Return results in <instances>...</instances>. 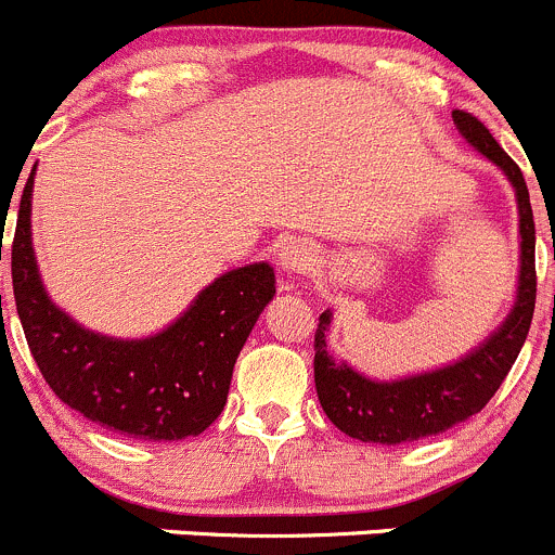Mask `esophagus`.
<instances>
[{"label":"esophagus","instance_id":"esophagus-1","mask_svg":"<svg viewBox=\"0 0 555 555\" xmlns=\"http://www.w3.org/2000/svg\"><path fill=\"white\" fill-rule=\"evenodd\" d=\"M278 261L285 275H305L312 267V250L305 243H296L294 240V243H285L280 248Z\"/></svg>","mask_w":555,"mask_h":555}]
</instances>
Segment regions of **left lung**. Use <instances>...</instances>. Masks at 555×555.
<instances>
[{
	"instance_id": "obj_1",
	"label": "left lung",
	"mask_w": 555,
	"mask_h": 555,
	"mask_svg": "<svg viewBox=\"0 0 555 555\" xmlns=\"http://www.w3.org/2000/svg\"><path fill=\"white\" fill-rule=\"evenodd\" d=\"M453 124L480 156L502 169L504 178L515 189L520 229L518 296L502 326L491 337L482 339L472 353H466L456 364L402 377V380H372V377L359 375L345 361H334L326 345L332 310L321 312L315 328V361H312L318 402L328 421L353 440L402 446V442L435 437L472 418L502 386L529 334L537 301V272L534 216H531L524 172L475 115L456 109Z\"/></svg>"
}]
</instances>
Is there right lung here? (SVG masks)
I'll list each match as a JSON object with an SVG mask.
<instances>
[{
	"label": "right lung",
	"mask_w": 555,
	"mask_h": 555,
	"mask_svg": "<svg viewBox=\"0 0 555 555\" xmlns=\"http://www.w3.org/2000/svg\"><path fill=\"white\" fill-rule=\"evenodd\" d=\"M35 169L21 196L10 264L15 310L46 383L83 418L134 440L202 435L221 415L234 361L275 296V270L259 261L216 278L178 321L153 337L118 339L89 332L53 305L37 270Z\"/></svg>",
	"instance_id": "add662e5"
}]
</instances>
